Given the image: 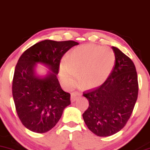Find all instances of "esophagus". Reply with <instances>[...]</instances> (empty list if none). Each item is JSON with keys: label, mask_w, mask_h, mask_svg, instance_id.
I'll use <instances>...</instances> for the list:
<instances>
[{"label": "esophagus", "mask_w": 150, "mask_h": 150, "mask_svg": "<svg viewBox=\"0 0 150 150\" xmlns=\"http://www.w3.org/2000/svg\"><path fill=\"white\" fill-rule=\"evenodd\" d=\"M79 98V94L77 93H71V103H74V102H75L76 100L78 99Z\"/></svg>", "instance_id": "1"}]
</instances>
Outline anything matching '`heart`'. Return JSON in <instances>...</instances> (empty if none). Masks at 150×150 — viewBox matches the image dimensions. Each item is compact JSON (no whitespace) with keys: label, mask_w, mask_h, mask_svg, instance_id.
<instances>
[{"label":"heart","mask_w":150,"mask_h":150,"mask_svg":"<svg viewBox=\"0 0 150 150\" xmlns=\"http://www.w3.org/2000/svg\"><path fill=\"white\" fill-rule=\"evenodd\" d=\"M115 62V54L109 47L84 45L74 49L67 60L61 64L60 76L65 83L71 85L76 74L85 88L98 87L110 75Z\"/></svg>","instance_id":"1"}]
</instances>
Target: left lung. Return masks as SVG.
<instances>
[{
	"label": "left lung",
	"mask_w": 150,
	"mask_h": 150,
	"mask_svg": "<svg viewBox=\"0 0 150 150\" xmlns=\"http://www.w3.org/2000/svg\"><path fill=\"white\" fill-rule=\"evenodd\" d=\"M115 65L101 86L83 92L88 108L83 118L88 129L100 137L120 131L131 117L138 95V81L134 63L112 46Z\"/></svg>",
	"instance_id": "left-lung-1"
}]
</instances>
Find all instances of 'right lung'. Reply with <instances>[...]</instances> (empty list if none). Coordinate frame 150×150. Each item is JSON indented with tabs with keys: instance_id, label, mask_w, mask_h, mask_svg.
<instances>
[{
	"instance_id": "1",
	"label": "right lung",
	"mask_w": 150,
	"mask_h": 150,
	"mask_svg": "<svg viewBox=\"0 0 150 150\" xmlns=\"http://www.w3.org/2000/svg\"><path fill=\"white\" fill-rule=\"evenodd\" d=\"M76 45L74 40H45L30 47L19 57L12 79V96L19 119L30 131H49L71 104V96L61 88L57 74L62 57ZM37 62L46 64L53 72L43 79L36 77L33 68Z\"/></svg>"
}]
</instances>
